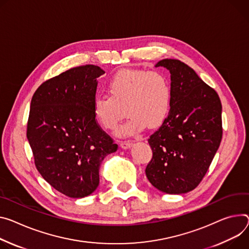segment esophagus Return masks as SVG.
Instances as JSON below:
<instances>
[{
    "mask_svg": "<svg viewBox=\"0 0 249 249\" xmlns=\"http://www.w3.org/2000/svg\"><path fill=\"white\" fill-rule=\"evenodd\" d=\"M132 145H133L132 141H121L120 142V146L123 149H129L132 147Z\"/></svg>",
    "mask_w": 249,
    "mask_h": 249,
    "instance_id": "34e87169",
    "label": "esophagus"
}]
</instances>
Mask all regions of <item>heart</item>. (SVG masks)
Masks as SVG:
<instances>
[{"mask_svg": "<svg viewBox=\"0 0 249 249\" xmlns=\"http://www.w3.org/2000/svg\"><path fill=\"white\" fill-rule=\"evenodd\" d=\"M108 95H98L93 101V114L106 130H114L125 106L129 117L119 126L120 137L134 136L148 124L160 125L168 116L172 87L167 74L160 71L126 70L116 73L107 83Z\"/></svg>", "mask_w": 249, "mask_h": 249, "instance_id": "obj_1", "label": "heart"}]
</instances>
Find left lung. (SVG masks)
I'll return each mask as SVG.
<instances>
[{"instance_id": "1", "label": "left lung", "mask_w": 249, "mask_h": 249, "mask_svg": "<svg viewBox=\"0 0 249 249\" xmlns=\"http://www.w3.org/2000/svg\"><path fill=\"white\" fill-rule=\"evenodd\" d=\"M155 66L171 73L172 101L168 117L148 139L153 157L145 172L159 191L186 194L201 182L219 147L221 102L215 90L180 60L166 58Z\"/></svg>"}]
</instances>
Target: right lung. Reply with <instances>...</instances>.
<instances>
[{"mask_svg": "<svg viewBox=\"0 0 249 249\" xmlns=\"http://www.w3.org/2000/svg\"><path fill=\"white\" fill-rule=\"evenodd\" d=\"M99 66H77L44 81L32 98L27 137L35 164L47 182L73 198L92 194L99 167L118 145L93 114Z\"/></svg>", "mask_w": 249, "mask_h": 249, "instance_id": "obj_1", "label": "right lung"}]
</instances>
